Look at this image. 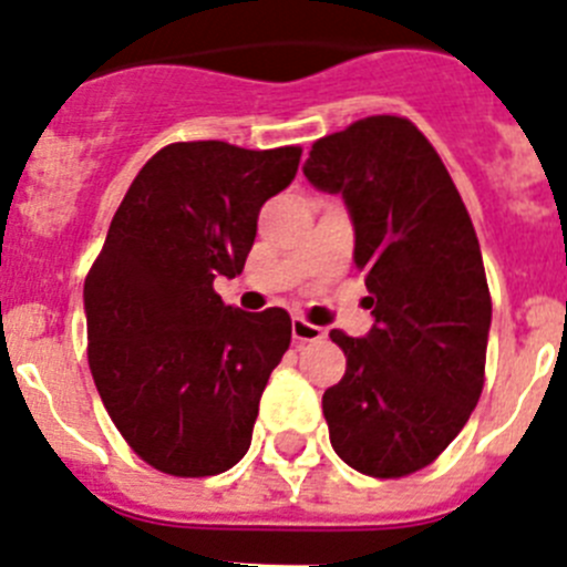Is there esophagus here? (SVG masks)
Instances as JSON below:
<instances>
[{
	"label": "esophagus",
	"instance_id": "34e87169",
	"mask_svg": "<svg viewBox=\"0 0 567 567\" xmlns=\"http://www.w3.org/2000/svg\"><path fill=\"white\" fill-rule=\"evenodd\" d=\"M292 338L298 340V343H307V340H323L327 332L320 327H315V323H309V320L292 318Z\"/></svg>",
	"mask_w": 567,
	"mask_h": 567
}]
</instances>
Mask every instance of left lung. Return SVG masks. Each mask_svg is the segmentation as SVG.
Wrapping results in <instances>:
<instances>
[{"label":"left lung","mask_w":567,"mask_h":567,"mask_svg":"<svg viewBox=\"0 0 567 567\" xmlns=\"http://www.w3.org/2000/svg\"><path fill=\"white\" fill-rule=\"evenodd\" d=\"M303 175L340 195L374 327L332 329L346 374L323 392L338 457L394 480L445 452L485 374L491 295L474 224L437 150L409 118L369 115L312 144Z\"/></svg>","instance_id":"left-lung-1"}]
</instances>
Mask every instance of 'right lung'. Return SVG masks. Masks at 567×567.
I'll return each mask as SVG.
<instances>
[{"mask_svg":"<svg viewBox=\"0 0 567 567\" xmlns=\"http://www.w3.org/2000/svg\"><path fill=\"white\" fill-rule=\"evenodd\" d=\"M298 164L300 147L167 144L135 175L90 267V372L130 449L164 474L213 477L252 443L292 320L227 307L213 280L240 275L260 207Z\"/></svg>","mask_w":567,"mask_h":567,"instance_id":"1","label":"right lung"}]
</instances>
